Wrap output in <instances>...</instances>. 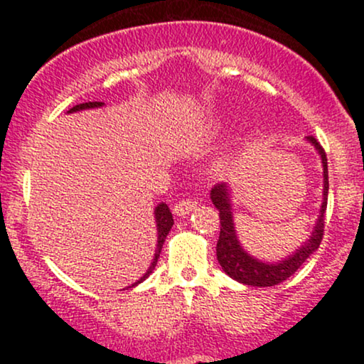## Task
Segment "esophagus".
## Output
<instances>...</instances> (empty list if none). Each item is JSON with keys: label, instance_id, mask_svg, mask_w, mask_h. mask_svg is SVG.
Here are the masks:
<instances>
[{"label": "esophagus", "instance_id": "esophagus-1", "mask_svg": "<svg viewBox=\"0 0 364 364\" xmlns=\"http://www.w3.org/2000/svg\"><path fill=\"white\" fill-rule=\"evenodd\" d=\"M195 208H196V202H195V200L186 198V200H179L176 205L173 207V212H174V215L181 217V215L190 214V212H193Z\"/></svg>", "mask_w": 364, "mask_h": 364}]
</instances>
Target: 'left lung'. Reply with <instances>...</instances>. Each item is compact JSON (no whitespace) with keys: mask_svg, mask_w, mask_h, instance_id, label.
I'll use <instances>...</instances> for the list:
<instances>
[{"mask_svg":"<svg viewBox=\"0 0 364 364\" xmlns=\"http://www.w3.org/2000/svg\"><path fill=\"white\" fill-rule=\"evenodd\" d=\"M306 140L315 149L318 150L321 157V166H323V202H321L320 215L316 220L315 228L310 240L304 241V245L291 257L279 260L277 263H265L257 260V258L250 257L248 253L241 248L240 241H237L236 231H235V220H232V210L231 202H229V188L225 183H219L212 188L210 198L217 210H219L220 219V232L219 241H217V260H219L220 267L229 277L235 281L246 284V286H257V287H270L275 284H281L289 279L304 262L310 258L313 252L318 250L323 237V228H325V210H327V196H328V166H327V156L325 150L321 149L318 140L315 136H306Z\"/></svg>","mask_w":364,"mask_h":364,"instance_id":"1","label":"left lung"}]
</instances>
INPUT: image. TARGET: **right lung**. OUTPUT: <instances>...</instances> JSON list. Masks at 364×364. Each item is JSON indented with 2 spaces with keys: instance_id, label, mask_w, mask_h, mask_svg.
<instances>
[{
  "instance_id": "obj_1",
  "label": "right lung",
  "mask_w": 364,
  "mask_h": 364,
  "mask_svg": "<svg viewBox=\"0 0 364 364\" xmlns=\"http://www.w3.org/2000/svg\"><path fill=\"white\" fill-rule=\"evenodd\" d=\"M104 106V102H85V104H77V106H73L72 109L68 112H77V111H82V109H92V107H101ZM154 214H156V223H157V250H156V255H154V260L150 263L149 270L144 274V277H140L139 281L135 284H132L129 287L136 286V284L144 282L145 279L149 277L150 274H152V270L156 269L157 265V260H159V255H161V250H162V245H164L166 241V236L169 235L171 228H173L174 220H173V214H171L169 207L166 205V203H159L156 207V210H154Z\"/></svg>"
}]
</instances>
